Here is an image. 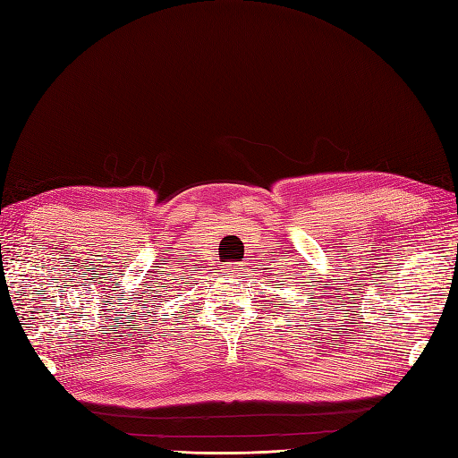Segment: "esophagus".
I'll return each instance as SVG.
<instances>
[{"instance_id":"esophagus-1","label":"esophagus","mask_w":458,"mask_h":458,"mask_svg":"<svg viewBox=\"0 0 458 458\" xmlns=\"http://www.w3.org/2000/svg\"><path fill=\"white\" fill-rule=\"evenodd\" d=\"M228 271H230V274H234V276H240L242 274V267H238L236 264H230Z\"/></svg>"}]
</instances>
